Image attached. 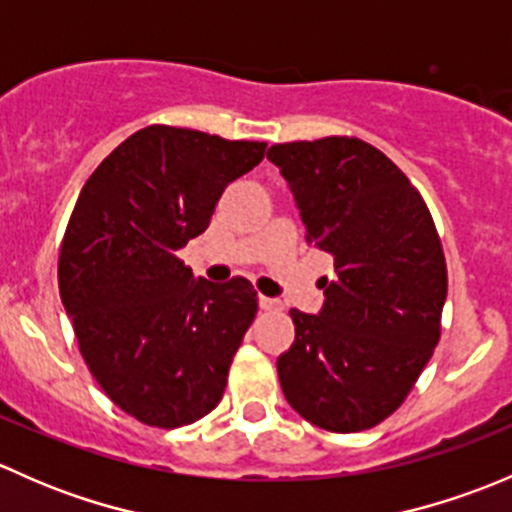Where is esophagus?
I'll return each mask as SVG.
<instances>
[{
  "label": "esophagus",
  "instance_id": "1",
  "mask_svg": "<svg viewBox=\"0 0 512 512\" xmlns=\"http://www.w3.org/2000/svg\"><path fill=\"white\" fill-rule=\"evenodd\" d=\"M257 304H260V309H265V312H275V309H280V302L272 297H257Z\"/></svg>",
  "mask_w": 512,
  "mask_h": 512
}]
</instances>
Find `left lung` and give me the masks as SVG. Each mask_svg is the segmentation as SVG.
Returning <instances> with one entry per match:
<instances>
[{
	"label": "left lung",
	"instance_id": "8db88e82",
	"mask_svg": "<svg viewBox=\"0 0 512 512\" xmlns=\"http://www.w3.org/2000/svg\"><path fill=\"white\" fill-rule=\"evenodd\" d=\"M292 190L307 240L334 257L317 314L292 309L294 342L277 359L282 394L327 431L356 433L394 414L441 337L446 260L426 203L359 138L267 151Z\"/></svg>",
	"mask_w": 512,
	"mask_h": 512
}]
</instances>
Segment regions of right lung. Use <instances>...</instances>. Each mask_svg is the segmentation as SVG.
I'll return each instance as SVG.
<instances>
[{"mask_svg":"<svg viewBox=\"0 0 512 512\" xmlns=\"http://www.w3.org/2000/svg\"><path fill=\"white\" fill-rule=\"evenodd\" d=\"M265 148L148 126L81 188L61 242V304L98 386L148 426H185L223 399L257 292L242 277H195L175 252L208 230L227 183Z\"/></svg>","mask_w":512,"mask_h":512,"instance_id":"1","label":"right lung"}]
</instances>
